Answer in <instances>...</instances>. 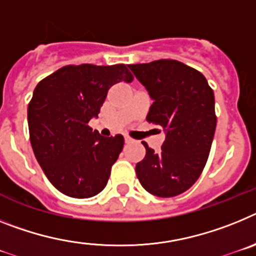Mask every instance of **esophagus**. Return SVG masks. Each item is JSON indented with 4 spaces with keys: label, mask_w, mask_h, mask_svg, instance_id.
Returning <instances> with one entry per match:
<instances>
[{
    "label": "esophagus",
    "mask_w": 256,
    "mask_h": 256,
    "mask_svg": "<svg viewBox=\"0 0 256 256\" xmlns=\"http://www.w3.org/2000/svg\"><path fill=\"white\" fill-rule=\"evenodd\" d=\"M125 143H126V144L134 143V139H131L130 136H125Z\"/></svg>",
    "instance_id": "obj_1"
}]
</instances>
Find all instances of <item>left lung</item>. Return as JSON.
Here are the masks:
<instances>
[{"label":"left lung","mask_w":256,"mask_h":256,"mask_svg":"<svg viewBox=\"0 0 256 256\" xmlns=\"http://www.w3.org/2000/svg\"><path fill=\"white\" fill-rule=\"evenodd\" d=\"M128 68L153 100L146 121L165 132L160 152L143 142L136 176L150 194L174 197L190 190L206 165L216 128L214 91L201 72L178 60Z\"/></svg>","instance_id":"8db88e82"}]
</instances>
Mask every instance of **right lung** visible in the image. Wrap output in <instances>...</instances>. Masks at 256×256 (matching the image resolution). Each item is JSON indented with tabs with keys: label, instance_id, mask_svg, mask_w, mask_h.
Returning <instances> with one entry per match:
<instances>
[{
	"label": "right lung",
	"instance_id": "obj_1",
	"mask_svg": "<svg viewBox=\"0 0 256 256\" xmlns=\"http://www.w3.org/2000/svg\"><path fill=\"white\" fill-rule=\"evenodd\" d=\"M131 82L125 64L66 66L42 80L28 106L30 144L50 183L73 198L96 196L108 183L124 136L104 138L88 125L108 90Z\"/></svg>",
	"mask_w": 256,
	"mask_h": 256
}]
</instances>
